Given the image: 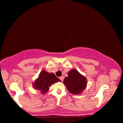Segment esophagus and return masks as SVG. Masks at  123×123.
<instances>
[{"label":"esophagus","mask_w":123,"mask_h":123,"mask_svg":"<svg viewBox=\"0 0 123 123\" xmlns=\"http://www.w3.org/2000/svg\"><path fill=\"white\" fill-rule=\"evenodd\" d=\"M59 78H60V80H61V81H63V79H64V78H63V76H61V77H60Z\"/></svg>","instance_id":"esophagus-1"}]
</instances>
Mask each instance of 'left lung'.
<instances>
[{"mask_svg": "<svg viewBox=\"0 0 123 123\" xmlns=\"http://www.w3.org/2000/svg\"><path fill=\"white\" fill-rule=\"evenodd\" d=\"M68 76L64 78L63 82L67 88L72 94H79L86 87V79L78 72L73 69L68 73Z\"/></svg>", "mask_w": 123, "mask_h": 123, "instance_id": "obj_1", "label": "left lung"}]
</instances>
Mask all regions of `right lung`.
<instances>
[{
  "mask_svg": "<svg viewBox=\"0 0 123 123\" xmlns=\"http://www.w3.org/2000/svg\"><path fill=\"white\" fill-rule=\"evenodd\" d=\"M58 81H61L60 79L53 73H49L45 70L42 71L39 75L38 79L34 82V87L41 91V93L44 94L48 91L49 87L51 85Z\"/></svg>",
  "mask_w": 123,
  "mask_h": 123,
  "instance_id": "right-lung-1",
  "label": "right lung"
}]
</instances>
